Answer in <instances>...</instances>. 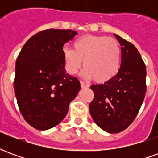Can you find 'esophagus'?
I'll list each match as a JSON object with an SVG mask.
<instances>
[{
    "label": "esophagus",
    "instance_id": "obj_1",
    "mask_svg": "<svg viewBox=\"0 0 158 158\" xmlns=\"http://www.w3.org/2000/svg\"><path fill=\"white\" fill-rule=\"evenodd\" d=\"M80 85L82 88H86V87H88V85H86L85 83L83 82V81H80Z\"/></svg>",
    "mask_w": 158,
    "mask_h": 158
}]
</instances>
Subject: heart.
<instances>
[{
	"label": "heart",
	"mask_w": 158,
	"mask_h": 158,
	"mask_svg": "<svg viewBox=\"0 0 158 158\" xmlns=\"http://www.w3.org/2000/svg\"><path fill=\"white\" fill-rule=\"evenodd\" d=\"M65 69L69 74H75L84 60V79L106 83L118 73L121 62V49L116 40L106 36H81L73 43V49L62 50Z\"/></svg>",
	"instance_id": "1"
}]
</instances>
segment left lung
Segmentation results:
<instances>
[{
	"label": "left lung",
	"mask_w": 158,
	"mask_h": 158,
	"mask_svg": "<svg viewBox=\"0 0 158 158\" xmlns=\"http://www.w3.org/2000/svg\"><path fill=\"white\" fill-rule=\"evenodd\" d=\"M114 35L121 45V65L108 82L93 85L94 100L89 113L94 122L110 134L127 129L139 113L146 96V65L139 52L130 42Z\"/></svg>",
	"instance_id": "obj_1"
}]
</instances>
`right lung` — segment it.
Masks as SVG:
<instances>
[{
  "mask_svg": "<svg viewBox=\"0 0 158 158\" xmlns=\"http://www.w3.org/2000/svg\"><path fill=\"white\" fill-rule=\"evenodd\" d=\"M77 34L71 29L40 31L26 42L17 58L14 92L23 118L35 129L57 125L80 89L79 79L65 72L62 57L64 44Z\"/></svg>",
  "mask_w": 158,
  "mask_h": 158,
  "instance_id": "right-lung-1",
  "label": "right lung"
}]
</instances>
